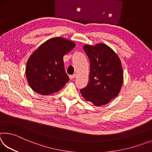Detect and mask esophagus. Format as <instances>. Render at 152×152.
Returning <instances> with one entry per match:
<instances>
[{"instance_id": "esophagus-1", "label": "esophagus", "mask_w": 152, "mask_h": 152, "mask_svg": "<svg viewBox=\"0 0 152 152\" xmlns=\"http://www.w3.org/2000/svg\"><path fill=\"white\" fill-rule=\"evenodd\" d=\"M69 77H70V80H73V79L76 78V75H75V74H73V75H70V76H69Z\"/></svg>"}]
</instances>
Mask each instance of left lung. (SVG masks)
<instances>
[{
    "instance_id": "1",
    "label": "left lung",
    "mask_w": 152,
    "mask_h": 152,
    "mask_svg": "<svg viewBox=\"0 0 152 152\" xmlns=\"http://www.w3.org/2000/svg\"><path fill=\"white\" fill-rule=\"evenodd\" d=\"M90 60L88 85L80 89L82 96L95 106L106 104L119 94L123 82L121 62L116 53L104 43L85 45Z\"/></svg>"
}]
</instances>
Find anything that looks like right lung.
I'll list each match as a JSON object with an SVG mask.
<instances>
[{
  "label": "right lung",
  "instance_id": "obj_1",
  "mask_svg": "<svg viewBox=\"0 0 152 152\" xmlns=\"http://www.w3.org/2000/svg\"><path fill=\"white\" fill-rule=\"evenodd\" d=\"M76 44L63 37L46 41L33 52L27 60L26 78L33 91L48 95L58 92L68 82L64 70L63 57Z\"/></svg>",
  "mask_w": 152,
  "mask_h": 152
}]
</instances>
